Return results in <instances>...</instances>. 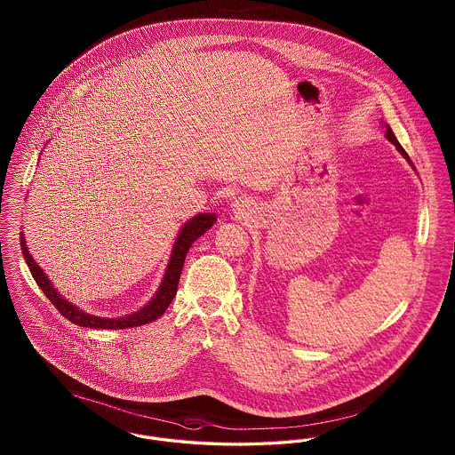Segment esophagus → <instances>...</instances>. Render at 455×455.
I'll list each match as a JSON object with an SVG mask.
<instances>
[{
	"label": "esophagus",
	"mask_w": 455,
	"mask_h": 455,
	"mask_svg": "<svg viewBox=\"0 0 455 455\" xmlns=\"http://www.w3.org/2000/svg\"><path fill=\"white\" fill-rule=\"evenodd\" d=\"M235 210H238V212H242V208H243V201H242V204H240V201H235Z\"/></svg>",
	"instance_id": "34e87169"
}]
</instances>
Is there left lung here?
Returning <instances> with one entry per match:
<instances>
[{
	"instance_id": "left-lung-1",
	"label": "left lung",
	"mask_w": 455,
	"mask_h": 455,
	"mask_svg": "<svg viewBox=\"0 0 455 455\" xmlns=\"http://www.w3.org/2000/svg\"><path fill=\"white\" fill-rule=\"evenodd\" d=\"M386 128H387V131H386V138H387V140H389L390 143H392V145H394V147H395V148H397V152L401 153V155H403V156H404V158H406V160H408V164H410V165H411L412 169H414V165H412V162H411V158H410V155H408V153L404 152V148H403V147H401V143H399V141H397V138H395V136H394V132H392V130H390L389 124H386Z\"/></svg>"
}]
</instances>
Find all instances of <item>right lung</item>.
I'll list each match as a JSON object with an SVG mask.
<instances>
[{
    "label": "right lung",
    "instance_id": "obj_1",
    "mask_svg": "<svg viewBox=\"0 0 455 455\" xmlns=\"http://www.w3.org/2000/svg\"><path fill=\"white\" fill-rule=\"evenodd\" d=\"M215 221H217L215 213H199L195 218H191L188 223H184V227L180 228V232L177 235V240L173 242L172 254H171V259L167 264L164 280L160 283L156 293L153 295L152 300L145 307H141L138 312H132L124 317H116V319L92 315V314L80 310L73 303L68 302L66 299H63V295H60L58 290L52 286V283L45 276L41 266L30 256L23 232L20 234V245H22L23 259L27 262L34 280L45 293V297L68 321H71L73 324L82 325V327H90V329H128V327H138V325L153 323L167 310V307L171 305L175 293H177V284H179V278H180L182 266H184L189 247L195 243L196 238L201 237L206 230H210Z\"/></svg>",
    "mask_w": 455,
    "mask_h": 455
}]
</instances>
